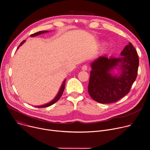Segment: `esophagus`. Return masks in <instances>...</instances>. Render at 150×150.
Here are the masks:
<instances>
[{
  "label": "esophagus",
  "mask_w": 150,
  "mask_h": 150,
  "mask_svg": "<svg viewBox=\"0 0 150 150\" xmlns=\"http://www.w3.org/2000/svg\"><path fill=\"white\" fill-rule=\"evenodd\" d=\"M82 69L83 71H86V70L88 69V67H87V65H83L82 67Z\"/></svg>",
  "instance_id": "34e87169"
}]
</instances>
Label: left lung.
Returning <instances> with one entry per match:
<instances>
[{
    "mask_svg": "<svg viewBox=\"0 0 150 150\" xmlns=\"http://www.w3.org/2000/svg\"><path fill=\"white\" fill-rule=\"evenodd\" d=\"M120 58L101 56L91 65L88 92L95 101L111 104L118 101L130 91L137 78L139 66L137 52L131 43L124 47ZM119 66V76L110 74Z\"/></svg>",
    "mask_w": 150,
    "mask_h": 150,
    "instance_id": "8db88e82",
    "label": "left lung"
}]
</instances>
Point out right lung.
Instances as JSON below:
<instances>
[{
    "label": "right lung",
    "mask_w": 150,
    "mask_h": 150,
    "mask_svg": "<svg viewBox=\"0 0 150 150\" xmlns=\"http://www.w3.org/2000/svg\"><path fill=\"white\" fill-rule=\"evenodd\" d=\"M47 32V31H46V30H45V31H39V32H36V33H33V34H32V35H30V36H37V35H40V34H42V33H43ZM25 41H26L25 40H23V41L20 43L19 46L18 47V49L19 47L20 46H21L22 44H23V43H24ZM65 81H66V80L65 79L64 81L63 82V83H62V86H61V89H60V90H59V92H58L57 96L55 97V98L54 99V100H52L51 102H50V103H47V104H45V105H40V106H37V107H38V108L47 107H49V106H51V105H53V104H55L56 102H57V101L59 100V98L61 97V96H62V93H63V92H64V91L65 86Z\"/></svg>",
    "instance_id": "obj_1"
}]
</instances>
